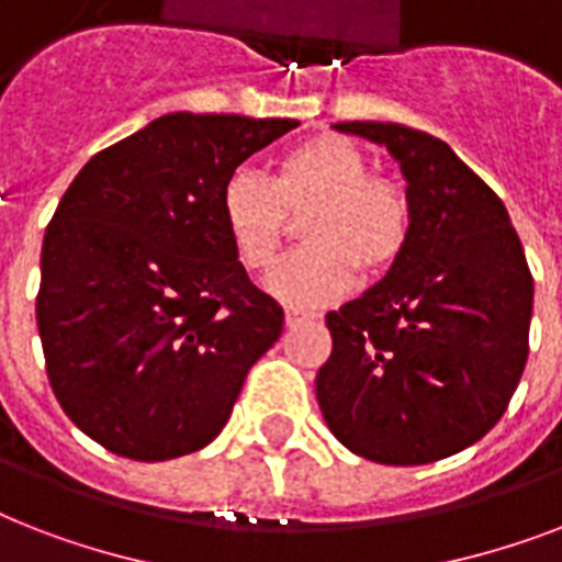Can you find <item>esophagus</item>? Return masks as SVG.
Wrapping results in <instances>:
<instances>
[{
  "label": "esophagus",
  "instance_id": "1",
  "mask_svg": "<svg viewBox=\"0 0 562 562\" xmlns=\"http://www.w3.org/2000/svg\"><path fill=\"white\" fill-rule=\"evenodd\" d=\"M312 317H315V315H308V312H300V308H289V312H285V324L297 326V324H303V321H312Z\"/></svg>",
  "mask_w": 562,
  "mask_h": 562
}]
</instances>
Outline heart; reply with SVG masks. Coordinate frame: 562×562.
Returning a JSON list of instances; mask_svg holds the SVG:
<instances>
[{"instance_id":"1","label":"heart","mask_w":562,"mask_h":562,"mask_svg":"<svg viewBox=\"0 0 562 562\" xmlns=\"http://www.w3.org/2000/svg\"><path fill=\"white\" fill-rule=\"evenodd\" d=\"M221 224L233 254L250 273L268 271L303 214L306 247L271 273L268 291L291 306H324L350 291L356 271L384 277L400 262L414 229L402 183L370 171L359 145L338 134L291 145L265 180L236 171L221 189Z\"/></svg>"}]
</instances>
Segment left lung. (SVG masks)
<instances>
[{
    "label": "left lung",
    "instance_id": "obj_1",
    "mask_svg": "<svg viewBox=\"0 0 562 562\" xmlns=\"http://www.w3.org/2000/svg\"><path fill=\"white\" fill-rule=\"evenodd\" d=\"M335 131L393 154L414 229L382 282L326 315L333 352L317 370V405L368 461H440L487 435L522 379L531 268L502 198L443 139L393 122Z\"/></svg>",
    "mask_w": 562,
    "mask_h": 562
}]
</instances>
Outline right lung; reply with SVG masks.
<instances>
[{"mask_svg": "<svg viewBox=\"0 0 562 562\" xmlns=\"http://www.w3.org/2000/svg\"><path fill=\"white\" fill-rule=\"evenodd\" d=\"M294 119L169 113L92 157L48 221L37 329L83 435L131 461L212 443L282 335L221 224V189Z\"/></svg>", "mask_w": 562, "mask_h": 562, "instance_id": "add662e5", "label": "right lung"}]
</instances>
